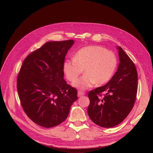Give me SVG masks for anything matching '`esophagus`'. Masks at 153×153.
<instances>
[{
  "instance_id": "esophagus-1",
  "label": "esophagus",
  "mask_w": 153,
  "mask_h": 153,
  "mask_svg": "<svg viewBox=\"0 0 153 153\" xmlns=\"http://www.w3.org/2000/svg\"><path fill=\"white\" fill-rule=\"evenodd\" d=\"M85 94V93L82 91H78V93H77V95L78 97H81V96L84 95Z\"/></svg>"
}]
</instances>
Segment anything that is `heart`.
<instances>
[{
	"label": "heart",
	"mask_w": 153,
	"mask_h": 153,
	"mask_svg": "<svg viewBox=\"0 0 153 153\" xmlns=\"http://www.w3.org/2000/svg\"><path fill=\"white\" fill-rule=\"evenodd\" d=\"M115 54L100 46H88L78 50L74 59L63 62L62 69L68 81L73 82L85 70V75L75 81L72 85L85 90L96 83L102 85L108 82L117 66Z\"/></svg>",
	"instance_id": "heart-1"
}]
</instances>
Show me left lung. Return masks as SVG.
<instances>
[{
  "label": "left lung",
  "instance_id": "1",
  "mask_svg": "<svg viewBox=\"0 0 153 153\" xmlns=\"http://www.w3.org/2000/svg\"><path fill=\"white\" fill-rule=\"evenodd\" d=\"M117 71L105 85L91 91L87 114L101 127L111 128L122 122L132 110L138 89L135 65L120 46Z\"/></svg>",
  "mask_w": 153,
  "mask_h": 153
}]
</instances>
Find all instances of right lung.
<instances>
[{
  "instance_id": "1",
  "label": "right lung",
  "mask_w": 153,
  "mask_h": 153,
  "mask_svg": "<svg viewBox=\"0 0 153 153\" xmlns=\"http://www.w3.org/2000/svg\"><path fill=\"white\" fill-rule=\"evenodd\" d=\"M72 39L48 42L25 59L17 76L22 108L36 124L51 128L61 124L77 100V91L64 79L62 64Z\"/></svg>"
}]
</instances>
